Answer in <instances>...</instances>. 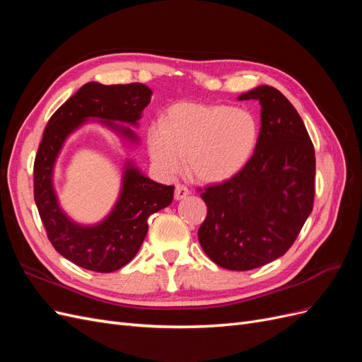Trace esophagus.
Wrapping results in <instances>:
<instances>
[{"mask_svg":"<svg viewBox=\"0 0 362 362\" xmlns=\"http://www.w3.org/2000/svg\"><path fill=\"white\" fill-rule=\"evenodd\" d=\"M187 194H190V190L185 187L184 184H177V185H175V199H178V201L184 199Z\"/></svg>","mask_w":362,"mask_h":362,"instance_id":"34e87169","label":"esophagus"}]
</instances>
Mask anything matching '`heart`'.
Segmentation results:
<instances>
[{"instance_id":"b5f03b06","label":"heart","mask_w":362,"mask_h":362,"mask_svg":"<svg viewBox=\"0 0 362 362\" xmlns=\"http://www.w3.org/2000/svg\"><path fill=\"white\" fill-rule=\"evenodd\" d=\"M258 124L245 108L225 104L181 103L146 133L149 157L166 178L184 166L204 182H218L242 170L257 145Z\"/></svg>"}]
</instances>
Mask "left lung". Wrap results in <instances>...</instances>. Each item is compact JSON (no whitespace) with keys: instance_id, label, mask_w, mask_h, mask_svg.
<instances>
[{"instance_id":"1","label":"left lung","mask_w":362,"mask_h":362,"mask_svg":"<svg viewBox=\"0 0 362 362\" xmlns=\"http://www.w3.org/2000/svg\"><path fill=\"white\" fill-rule=\"evenodd\" d=\"M261 104L255 151L234 177L206 185L198 238L208 258L228 270H252L282 257L313 211L314 145L291 103L272 86L238 101Z\"/></svg>"}]
</instances>
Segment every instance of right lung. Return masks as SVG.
Wrapping results in <instances>:
<instances>
[{
  "instance_id": "1",
  "label": "right lung",
  "mask_w": 362,
  "mask_h": 362,
  "mask_svg": "<svg viewBox=\"0 0 362 362\" xmlns=\"http://www.w3.org/2000/svg\"><path fill=\"white\" fill-rule=\"evenodd\" d=\"M152 90L141 83L104 86L87 83L60 105L43 131L35 158V202L47 237L60 255L87 270L110 273L136 257L148 233V217L173 199V185L152 181L127 168L124 187L112 214L96 226H80L64 216L52 190L54 161L64 139L86 117L136 124L151 101ZM120 133L134 137L128 128Z\"/></svg>"
}]
</instances>
